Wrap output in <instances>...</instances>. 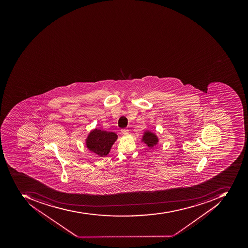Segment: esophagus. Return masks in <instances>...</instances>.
Segmentation results:
<instances>
[{"label":"esophagus","mask_w":248,"mask_h":248,"mask_svg":"<svg viewBox=\"0 0 248 248\" xmlns=\"http://www.w3.org/2000/svg\"><path fill=\"white\" fill-rule=\"evenodd\" d=\"M122 133L124 135H126V134H128L129 130L128 129H122Z\"/></svg>","instance_id":"34e87169"}]
</instances>
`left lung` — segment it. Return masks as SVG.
I'll return each instance as SVG.
<instances>
[{"label":"left lung","mask_w":248,"mask_h":248,"mask_svg":"<svg viewBox=\"0 0 248 248\" xmlns=\"http://www.w3.org/2000/svg\"><path fill=\"white\" fill-rule=\"evenodd\" d=\"M142 142L147 145L149 147L153 148V146L158 144V138L155 134L152 133L151 131L146 130L142 136Z\"/></svg>","instance_id":"obj_1"}]
</instances>
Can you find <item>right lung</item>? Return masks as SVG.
<instances>
[{
    "label": "right lung",
    "mask_w": 248,
    "mask_h": 248,
    "mask_svg": "<svg viewBox=\"0 0 248 248\" xmlns=\"http://www.w3.org/2000/svg\"><path fill=\"white\" fill-rule=\"evenodd\" d=\"M118 139V135L114 132L94 129L89 134L86 140V147L92 153H95L100 157L108 154L111 146Z\"/></svg>",
    "instance_id": "1"
}]
</instances>
